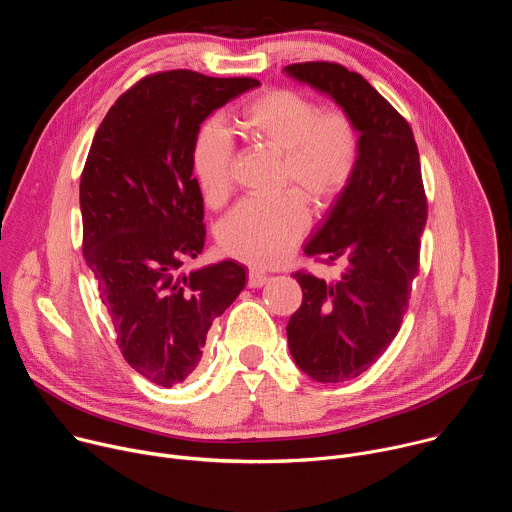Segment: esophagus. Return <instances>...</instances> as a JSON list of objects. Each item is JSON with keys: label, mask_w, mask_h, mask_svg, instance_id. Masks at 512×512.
Masks as SVG:
<instances>
[{"label": "esophagus", "mask_w": 512, "mask_h": 512, "mask_svg": "<svg viewBox=\"0 0 512 512\" xmlns=\"http://www.w3.org/2000/svg\"><path fill=\"white\" fill-rule=\"evenodd\" d=\"M267 281H269V275H265V273H261L257 269L249 271V281H247L249 287H263Z\"/></svg>", "instance_id": "obj_1"}]
</instances>
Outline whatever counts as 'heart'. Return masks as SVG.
Here are the masks:
<instances>
[{
	"instance_id": "1",
	"label": "heart",
	"mask_w": 512,
	"mask_h": 512,
	"mask_svg": "<svg viewBox=\"0 0 512 512\" xmlns=\"http://www.w3.org/2000/svg\"><path fill=\"white\" fill-rule=\"evenodd\" d=\"M239 131L279 156L281 186L298 188L312 204L328 206L350 184L360 156L358 129L340 111H318L308 97L275 89L247 103L237 115ZM235 148L227 131L206 123L192 143V172L208 204H221L233 190ZM308 229V212L296 194L243 200L218 229V243L231 257L257 267L283 261Z\"/></svg>"
}]
</instances>
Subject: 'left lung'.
<instances>
[{
  "instance_id": "left-lung-1",
  "label": "left lung",
  "mask_w": 512,
  "mask_h": 512,
  "mask_svg": "<svg viewBox=\"0 0 512 512\" xmlns=\"http://www.w3.org/2000/svg\"><path fill=\"white\" fill-rule=\"evenodd\" d=\"M330 97L356 125L360 156L346 190L304 247L326 263L346 261L338 281L298 271L302 306L287 322V344L318 383L356 379L397 336L419 269L427 200L409 123L358 72L334 62L283 68Z\"/></svg>"
}]
</instances>
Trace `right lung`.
I'll list each match as a JSON object with an SVG mask.
<instances>
[{
	"label": "right lung",
	"instance_id": "obj_1",
	"mask_svg": "<svg viewBox=\"0 0 512 512\" xmlns=\"http://www.w3.org/2000/svg\"><path fill=\"white\" fill-rule=\"evenodd\" d=\"M255 79L168 70L141 79L105 115L81 176L83 253L131 369L174 387L198 367L212 320L241 294L245 265L180 273L204 247L192 143L202 121Z\"/></svg>",
	"mask_w": 512,
	"mask_h": 512
}]
</instances>
